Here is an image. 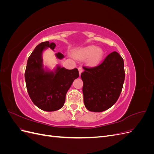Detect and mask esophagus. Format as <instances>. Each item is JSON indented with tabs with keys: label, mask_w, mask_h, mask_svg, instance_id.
Listing matches in <instances>:
<instances>
[{
	"label": "esophagus",
	"mask_w": 154,
	"mask_h": 154,
	"mask_svg": "<svg viewBox=\"0 0 154 154\" xmlns=\"http://www.w3.org/2000/svg\"><path fill=\"white\" fill-rule=\"evenodd\" d=\"M78 71H79V73H80V74H81V73L83 72V69L81 67H78Z\"/></svg>",
	"instance_id": "obj_1"
}]
</instances>
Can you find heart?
Listing matches in <instances>:
<instances>
[{"label": "heart", "mask_w": 154, "mask_h": 154, "mask_svg": "<svg viewBox=\"0 0 154 154\" xmlns=\"http://www.w3.org/2000/svg\"><path fill=\"white\" fill-rule=\"evenodd\" d=\"M74 55L78 59L88 58V63L94 66L101 61L103 56V51L101 48H96L94 45H90L76 51Z\"/></svg>", "instance_id": "b5f03b06"}]
</instances>
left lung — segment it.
<instances>
[{"label": "left lung", "instance_id": "1", "mask_svg": "<svg viewBox=\"0 0 154 154\" xmlns=\"http://www.w3.org/2000/svg\"><path fill=\"white\" fill-rule=\"evenodd\" d=\"M83 101L89 111L103 112L118 100L125 81L123 58L116 51L110 53L98 66H83Z\"/></svg>", "mask_w": 154, "mask_h": 154}]
</instances>
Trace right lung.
<instances>
[{"label": "right lung", "mask_w": 154, "mask_h": 154, "mask_svg": "<svg viewBox=\"0 0 154 154\" xmlns=\"http://www.w3.org/2000/svg\"><path fill=\"white\" fill-rule=\"evenodd\" d=\"M56 44L44 42L36 46L27 60L25 80L27 92L33 103L44 111L59 110L63 106L66 96L74 80L78 78V69L72 70L58 66L55 71H44L42 53L48 48L54 49ZM59 59L64 56L56 54Z\"/></svg>", "instance_id": "1"}]
</instances>
